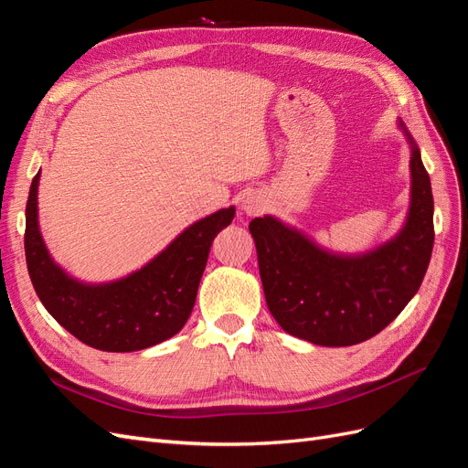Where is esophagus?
<instances>
[{
	"label": "esophagus",
	"mask_w": 468,
	"mask_h": 468,
	"mask_svg": "<svg viewBox=\"0 0 468 468\" xmlns=\"http://www.w3.org/2000/svg\"><path fill=\"white\" fill-rule=\"evenodd\" d=\"M242 208H244V212H246L248 217H256V215H260V212H261L265 207H263V201L260 199V197L250 195V197H246V199H244Z\"/></svg>",
	"instance_id": "obj_1"
}]
</instances>
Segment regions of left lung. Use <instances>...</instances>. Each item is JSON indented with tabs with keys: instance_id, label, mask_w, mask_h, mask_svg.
Wrapping results in <instances>:
<instances>
[{
	"instance_id": "1",
	"label": "left lung",
	"mask_w": 468,
	"mask_h": 468,
	"mask_svg": "<svg viewBox=\"0 0 468 468\" xmlns=\"http://www.w3.org/2000/svg\"><path fill=\"white\" fill-rule=\"evenodd\" d=\"M406 136L412 203L406 226L385 246L334 256L273 217L250 222L269 313L287 334L316 346H356L385 330L418 292L433 250V195L420 150Z\"/></svg>"
}]
</instances>
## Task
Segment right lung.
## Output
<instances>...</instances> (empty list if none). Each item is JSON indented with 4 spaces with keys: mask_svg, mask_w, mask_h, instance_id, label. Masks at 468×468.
<instances>
[{
    "mask_svg": "<svg viewBox=\"0 0 468 468\" xmlns=\"http://www.w3.org/2000/svg\"><path fill=\"white\" fill-rule=\"evenodd\" d=\"M38 177L40 172L33 177L25 210V258L48 314L80 342L101 351H138L176 335L193 310L212 239L232 222L234 207L191 224L140 271L105 285H86L68 277L42 242Z\"/></svg>",
    "mask_w": 468,
    "mask_h": 468,
    "instance_id": "obj_1",
    "label": "right lung"
}]
</instances>
